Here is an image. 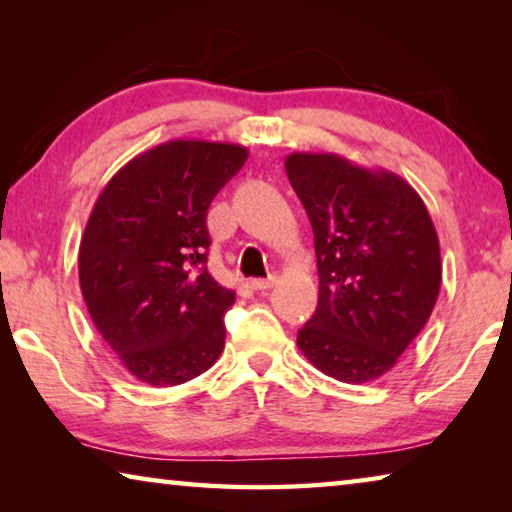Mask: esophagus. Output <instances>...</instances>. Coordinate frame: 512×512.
I'll return each mask as SVG.
<instances>
[{
  "instance_id": "obj_1",
  "label": "esophagus",
  "mask_w": 512,
  "mask_h": 512,
  "mask_svg": "<svg viewBox=\"0 0 512 512\" xmlns=\"http://www.w3.org/2000/svg\"><path fill=\"white\" fill-rule=\"evenodd\" d=\"M275 282H277V277H275V275H268V277H255V280L250 282V287H253L255 291H266V289H271Z\"/></svg>"
}]
</instances>
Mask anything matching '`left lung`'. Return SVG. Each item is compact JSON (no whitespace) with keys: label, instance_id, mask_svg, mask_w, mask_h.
Returning <instances> with one entry per match:
<instances>
[{"label":"left lung","instance_id":"obj_1","mask_svg":"<svg viewBox=\"0 0 512 512\" xmlns=\"http://www.w3.org/2000/svg\"><path fill=\"white\" fill-rule=\"evenodd\" d=\"M289 183L314 230L318 307L298 348L345 384L391 370L438 300L443 266L418 192L386 169L334 153H291Z\"/></svg>","mask_w":512,"mask_h":512}]
</instances>
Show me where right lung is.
Wrapping results in <instances>:
<instances>
[{
  "label": "right lung",
  "mask_w": 512,
  "mask_h": 512,
  "mask_svg": "<svg viewBox=\"0 0 512 512\" xmlns=\"http://www.w3.org/2000/svg\"><path fill=\"white\" fill-rule=\"evenodd\" d=\"M239 144L171 140L103 187L79 248L92 323L135 379L178 386L214 366L235 291L205 268L207 210L244 167Z\"/></svg>",
  "instance_id": "add662e5"
}]
</instances>
